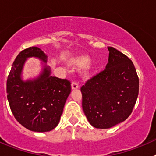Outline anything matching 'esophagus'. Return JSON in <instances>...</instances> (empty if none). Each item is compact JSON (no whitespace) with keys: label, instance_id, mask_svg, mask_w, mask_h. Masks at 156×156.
<instances>
[{"label":"esophagus","instance_id":"34e87169","mask_svg":"<svg viewBox=\"0 0 156 156\" xmlns=\"http://www.w3.org/2000/svg\"><path fill=\"white\" fill-rule=\"evenodd\" d=\"M72 90H76V89H78L79 88V85H78V83H77V82H73L72 83Z\"/></svg>","mask_w":156,"mask_h":156}]
</instances>
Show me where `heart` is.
Masks as SVG:
<instances>
[{"label":"heart","mask_w":156,"mask_h":156,"mask_svg":"<svg viewBox=\"0 0 156 156\" xmlns=\"http://www.w3.org/2000/svg\"><path fill=\"white\" fill-rule=\"evenodd\" d=\"M90 62V58L88 56L86 55H80V56H77V57L74 58L72 59V64L74 65V66H84L88 64V62ZM92 69H93V66L92 65H90L87 67L86 69L84 70V76H87L90 74Z\"/></svg>","instance_id":"heart-1"}]
</instances>
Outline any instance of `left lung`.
Wrapping results in <instances>:
<instances>
[{
    "label": "left lung",
    "instance_id": "8db88e82",
    "mask_svg": "<svg viewBox=\"0 0 156 156\" xmlns=\"http://www.w3.org/2000/svg\"><path fill=\"white\" fill-rule=\"evenodd\" d=\"M108 50L105 69L80 89L87 119L99 129H108L126 120L139 91V79L131 60L112 47H108Z\"/></svg>",
    "mask_w": 156,
    "mask_h": 156
}]
</instances>
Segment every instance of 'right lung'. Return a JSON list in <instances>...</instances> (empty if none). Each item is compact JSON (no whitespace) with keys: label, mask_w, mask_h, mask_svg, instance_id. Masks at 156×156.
I'll return each instance as SVG.
<instances>
[{"label":"right lung","mask_w":156,"mask_h":156,"mask_svg":"<svg viewBox=\"0 0 156 156\" xmlns=\"http://www.w3.org/2000/svg\"><path fill=\"white\" fill-rule=\"evenodd\" d=\"M33 57L43 62L42 71L37 78L23 81L24 62ZM46 62V54L39 48L25 49L15 59L7 80V98L14 116L34 132L51 131L58 126L71 92L69 81L51 76Z\"/></svg>","instance_id":"1"}]
</instances>
